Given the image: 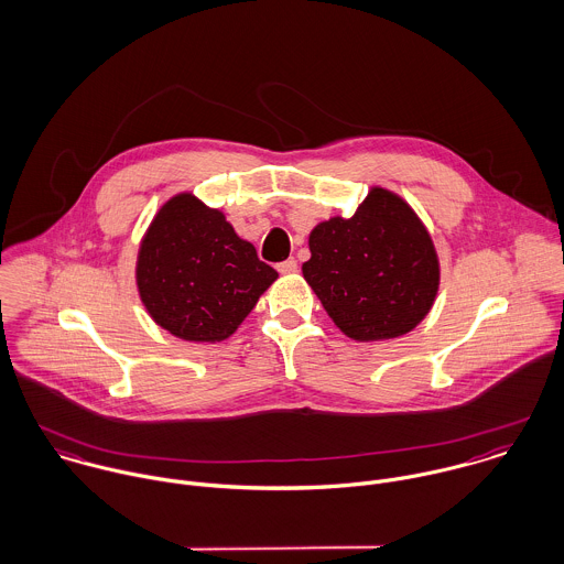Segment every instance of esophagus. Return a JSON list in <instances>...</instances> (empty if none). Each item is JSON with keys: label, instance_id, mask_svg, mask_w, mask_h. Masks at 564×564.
Returning <instances> with one entry per match:
<instances>
[{"label": "esophagus", "instance_id": "obj_1", "mask_svg": "<svg viewBox=\"0 0 564 564\" xmlns=\"http://www.w3.org/2000/svg\"><path fill=\"white\" fill-rule=\"evenodd\" d=\"M276 270H279L281 274H292V272L299 270V263H296L294 259H288V261H281V263L276 265Z\"/></svg>", "mask_w": 564, "mask_h": 564}]
</instances>
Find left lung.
<instances>
[{
  "label": "left lung",
  "mask_w": 564,
  "mask_h": 564,
  "mask_svg": "<svg viewBox=\"0 0 564 564\" xmlns=\"http://www.w3.org/2000/svg\"><path fill=\"white\" fill-rule=\"evenodd\" d=\"M303 276L341 334L399 338L432 310L441 270L427 228L405 200L375 187L350 218L310 235Z\"/></svg>",
  "instance_id": "obj_1"
}]
</instances>
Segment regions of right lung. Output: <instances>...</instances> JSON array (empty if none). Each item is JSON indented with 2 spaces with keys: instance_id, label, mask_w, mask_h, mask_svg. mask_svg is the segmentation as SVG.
I'll return each mask as SVG.
<instances>
[{
  "instance_id": "1",
  "label": "right lung",
  "mask_w": 564,
  "mask_h": 564,
  "mask_svg": "<svg viewBox=\"0 0 564 564\" xmlns=\"http://www.w3.org/2000/svg\"><path fill=\"white\" fill-rule=\"evenodd\" d=\"M276 276L218 209L192 194L163 205L137 261L145 310L156 325L189 341L228 338Z\"/></svg>"
}]
</instances>
